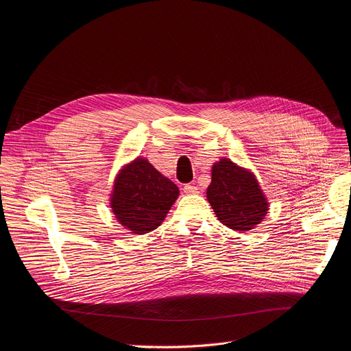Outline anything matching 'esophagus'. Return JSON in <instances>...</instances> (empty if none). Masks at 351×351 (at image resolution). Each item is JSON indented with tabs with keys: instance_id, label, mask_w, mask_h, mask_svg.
Returning a JSON list of instances; mask_svg holds the SVG:
<instances>
[{
	"instance_id": "34e87169",
	"label": "esophagus",
	"mask_w": 351,
	"mask_h": 351,
	"mask_svg": "<svg viewBox=\"0 0 351 351\" xmlns=\"http://www.w3.org/2000/svg\"><path fill=\"white\" fill-rule=\"evenodd\" d=\"M184 193L185 194H198V187H195L194 184H185L184 185Z\"/></svg>"
}]
</instances>
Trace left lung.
<instances>
[{
  "label": "left lung",
  "mask_w": 351,
  "mask_h": 351,
  "mask_svg": "<svg viewBox=\"0 0 351 351\" xmlns=\"http://www.w3.org/2000/svg\"><path fill=\"white\" fill-rule=\"evenodd\" d=\"M207 198L218 219L234 231H250L267 213V201L255 176L228 158L213 166Z\"/></svg>",
  "instance_id": "left-lung-1"
}]
</instances>
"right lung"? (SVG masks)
Returning <instances> with one entry per match:
<instances>
[{
	"label": "right lung",
	"instance_id": "1",
	"mask_svg": "<svg viewBox=\"0 0 351 351\" xmlns=\"http://www.w3.org/2000/svg\"><path fill=\"white\" fill-rule=\"evenodd\" d=\"M178 194L173 181L160 174L146 158L138 157L117 174L110 207L123 226L143 235L164 221Z\"/></svg>",
	"mask_w": 351,
	"mask_h": 351
}]
</instances>
